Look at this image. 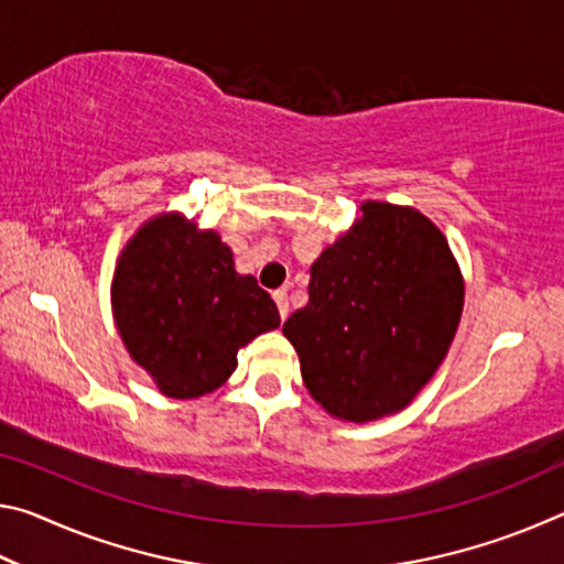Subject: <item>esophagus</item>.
<instances>
[{
	"label": "esophagus",
	"mask_w": 564,
	"mask_h": 564,
	"mask_svg": "<svg viewBox=\"0 0 564 564\" xmlns=\"http://www.w3.org/2000/svg\"><path fill=\"white\" fill-rule=\"evenodd\" d=\"M273 301H275V305H279L281 318H283V321L289 318V293H285V291H275V293H273Z\"/></svg>",
	"instance_id": "esophagus-1"
}]
</instances>
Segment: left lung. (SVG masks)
Segmentation results:
<instances>
[{
	"instance_id": "obj_1",
	"label": "left lung",
	"mask_w": 564,
	"mask_h": 564,
	"mask_svg": "<svg viewBox=\"0 0 564 564\" xmlns=\"http://www.w3.org/2000/svg\"><path fill=\"white\" fill-rule=\"evenodd\" d=\"M465 281L431 218L362 202L311 265L308 305L283 323L311 398L348 423L393 415L435 376L463 316Z\"/></svg>"
}]
</instances>
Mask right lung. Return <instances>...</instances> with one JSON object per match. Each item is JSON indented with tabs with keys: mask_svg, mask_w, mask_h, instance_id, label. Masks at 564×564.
<instances>
[{
	"mask_svg": "<svg viewBox=\"0 0 564 564\" xmlns=\"http://www.w3.org/2000/svg\"><path fill=\"white\" fill-rule=\"evenodd\" d=\"M111 311L131 360L166 398H202L221 388L238 350L281 326L279 308L214 228L184 214L149 218L121 248Z\"/></svg>",
	"mask_w": 564,
	"mask_h": 564,
	"instance_id": "right-lung-1",
	"label": "right lung"
}]
</instances>
